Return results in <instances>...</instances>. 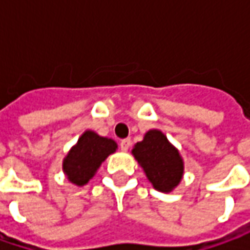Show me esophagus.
<instances>
[{"label": "esophagus", "mask_w": 250, "mask_h": 250, "mask_svg": "<svg viewBox=\"0 0 250 250\" xmlns=\"http://www.w3.org/2000/svg\"><path fill=\"white\" fill-rule=\"evenodd\" d=\"M121 150H124V151H126V150L130 147V139H122L120 143Z\"/></svg>", "instance_id": "obj_1"}]
</instances>
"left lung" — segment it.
Masks as SVG:
<instances>
[{"label":"left lung","mask_w":250,"mask_h":250,"mask_svg":"<svg viewBox=\"0 0 250 250\" xmlns=\"http://www.w3.org/2000/svg\"><path fill=\"white\" fill-rule=\"evenodd\" d=\"M132 154L154 189L168 193L181 182L184 175L182 157L161 130L150 129L143 140L135 145Z\"/></svg>","instance_id":"8db88e82"}]
</instances>
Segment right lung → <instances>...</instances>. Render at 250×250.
Here are the masks:
<instances>
[{"label": "right lung", "instance_id": "obj_1", "mask_svg": "<svg viewBox=\"0 0 250 250\" xmlns=\"http://www.w3.org/2000/svg\"><path fill=\"white\" fill-rule=\"evenodd\" d=\"M117 147V143L112 139L99 136L93 130H86L63 159L65 175L73 185H86L94 177L101 163Z\"/></svg>", "mask_w": 250, "mask_h": 250}]
</instances>
